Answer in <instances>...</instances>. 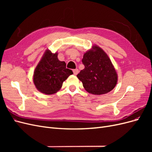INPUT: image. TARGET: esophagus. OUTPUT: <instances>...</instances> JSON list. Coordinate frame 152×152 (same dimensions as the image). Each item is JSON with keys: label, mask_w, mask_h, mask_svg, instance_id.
Returning a JSON list of instances; mask_svg holds the SVG:
<instances>
[{"label": "esophagus", "mask_w": 152, "mask_h": 152, "mask_svg": "<svg viewBox=\"0 0 152 152\" xmlns=\"http://www.w3.org/2000/svg\"><path fill=\"white\" fill-rule=\"evenodd\" d=\"M73 73H74V75H77V73H79V70H78L77 68V69H74V70H73Z\"/></svg>", "instance_id": "34e87169"}]
</instances>
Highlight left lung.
Segmentation results:
<instances>
[{
	"label": "left lung",
	"mask_w": 152,
	"mask_h": 152,
	"mask_svg": "<svg viewBox=\"0 0 152 152\" xmlns=\"http://www.w3.org/2000/svg\"><path fill=\"white\" fill-rule=\"evenodd\" d=\"M82 63L84 69L77 77L88 93L101 95L107 94L115 87L118 76L107 54L98 45L84 54Z\"/></svg>",
	"instance_id": "8db88e82"
}]
</instances>
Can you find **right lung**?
I'll list each match as a JSON object with an SVG mask.
<instances>
[{
	"mask_svg": "<svg viewBox=\"0 0 152 152\" xmlns=\"http://www.w3.org/2000/svg\"><path fill=\"white\" fill-rule=\"evenodd\" d=\"M72 74L65 62L58 59V53L47 49L35 69L33 81L38 91L50 95L60 90L63 82Z\"/></svg>",
	"mask_w": 152,
	"mask_h": 152,
	"instance_id": "add662e5",
	"label": "right lung"
}]
</instances>
